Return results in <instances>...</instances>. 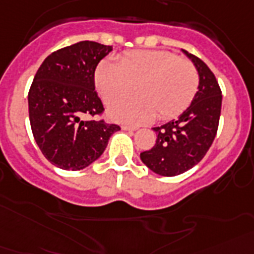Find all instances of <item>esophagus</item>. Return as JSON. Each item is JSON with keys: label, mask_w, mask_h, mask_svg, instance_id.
<instances>
[{"label": "esophagus", "mask_w": 254, "mask_h": 254, "mask_svg": "<svg viewBox=\"0 0 254 254\" xmlns=\"http://www.w3.org/2000/svg\"><path fill=\"white\" fill-rule=\"evenodd\" d=\"M122 129L123 131H136L137 129V127H135V126H122Z\"/></svg>", "instance_id": "1"}]
</instances>
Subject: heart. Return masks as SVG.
Masks as SVG:
<instances>
[{"label":"heart","mask_w":254,"mask_h":254,"mask_svg":"<svg viewBox=\"0 0 254 254\" xmlns=\"http://www.w3.org/2000/svg\"><path fill=\"white\" fill-rule=\"evenodd\" d=\"M198 83L190 61L165 50L128 52L117 64L102 62L94 72V84L106 104L127 97L137 87L139 96L109 108L110 118L129 125L148 122L156 113L160 119L182 114L193 101Z\"/></svg>","instance_id":"heart-1"}]
</instances>
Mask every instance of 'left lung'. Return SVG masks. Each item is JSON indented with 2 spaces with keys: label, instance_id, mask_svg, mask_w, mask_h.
Wrapping results in <instances>:
<instances>
[{
  "label": "left lung",
  "instance_id": "1",
  "mask_svg": "<svg viewBox=\"0 0 254 254\" xmlns=\"http://www.w3.org/2000/svg\"><path fill=\"white\" fill-rule=\"evenodd\" d=\"M183 53L196 66L200 76L198 91L193 101L177 121L154 127L156 144L150 150L140 153V158L153 173L175 177L197 165L217 135L222 108V91L217 79L205 62Z\"/></svg>",
  "mask_w": 254,
  "mask_h": 254
}]
</instances>
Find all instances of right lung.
<instances>
[{
    "label": "right lung",
    "mask_w": 254,
    "mask_h": 254,
    "mask_svg": "<svg viewBox=\"0 0 254 254\" xmlns=\"http://www.w3.org/2000/svg\"><path fill=\"white\" fill-rule=\"evenodd\" d=\"M113 47L80 41L45 58L28 92L29 122L45 158L64 170H81L104 153L118 125L84 119L104 113L94 71Z\"/></svg>",
    "instance_id": "right-lung-1"
}]
</instances>
